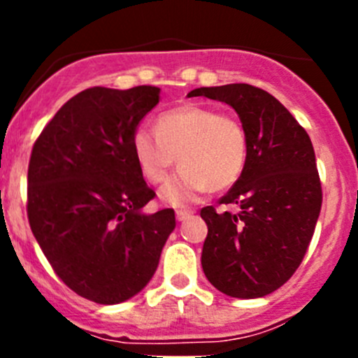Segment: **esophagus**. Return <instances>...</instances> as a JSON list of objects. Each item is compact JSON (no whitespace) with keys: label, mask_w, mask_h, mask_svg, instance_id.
Instances as JSON below:
<instances>
[{"label":"esophagus","mask_w":358,"mask_h":358,"mask_svg":"<svg viewBox=\"0 0 358 358\" xmlns=\"http://www.w3.org/2000/svg\"><path fill=\"white\" fill-rule=\"evenodd\" d=\"M192 215H194L192 211H185V209H180V211H176V220H178V222H185V220H189Z\"/></svg>","instance_id":"esophagus-1"}]
</instances>
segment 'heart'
Listing matches in <instances>:
<instances>
[{"instance_id":"heart-1","label":"heart","mask_w":358,"mask_h":358,"mask_svg":"<svg viewBox=\"0 0 358 358\" xmlns=\"http://www.w3.org/2000/svg\"><path fill=\"white\" fill-rule=\"evenodd\" d=\"M154 129H136L131 149L140 173L150 183L164 182L176 157L178 173L159 192L166 204L185 206L204 190H223L239 180L248 143L234 115L187 103L162 112Z\"/></svg>"}]
</instances>
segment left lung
I'll list each match as a JSON object with an SVG mask.
<instances>
[{
	"label": "left lung",
	"instance_id": "8db88e82",
	"mask_svg": "<svg viewBox=\"0 0 358 358\" xmlns=\"http://www.w3.org/2000/svg\"><path fill=\"white\" fill-rule=\"evenodd\" d=\"M187 96L225 102L243 122L248 156L222 197L237 213L201 209L208 225L202 270L232 298H262L291 279L313 237L322 189L310 136L275 96L256 86L196 88Z\"/></svg>",
	"mask_w": 358,
	"mask_h": 358
}]
</instances>
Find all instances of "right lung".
<instances>
[{
    "label": "right lung",
    "mask_w": 358,
    "mask_h": 358,
    "mask_svg": "<svg viewBox=\"0 0 358 358\" xmlns=\"http://www.w3.org/2000/svg\"><path fill=\"white\" fill-rule=\"evenodd\" d=\"M156 86H93L67 100L32 147L29 225L57 275L90 301L115 305L156 273L175 211L147 215L156 194L131 149Z\"/></svg>",
    "instance_id": "right-lung-1"
}]
</instances>
